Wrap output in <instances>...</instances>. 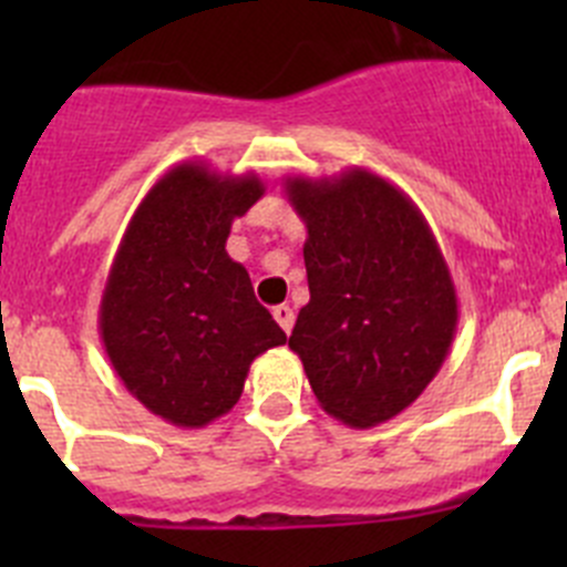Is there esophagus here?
Wrapping results in <instances>:
<instances>
[{
	"label": "esophagus",
	"mask_w": 567,
	"mask_h": 567,
	"mask_svg": "<svg viewBox=\"0 0 567 567\" xmlns=\"http://www.w3.org/2000/svg\"><path fill=\"white\" fill-rule=\"evenodd\" d=\"M271 312H274V320H277V323L282 326L285 334H290V329H293V320H296L293 310H290L288 305H279V307H274Z\"/></svg>",
	"instance_id": "esophagus-1"
}]
</instances>
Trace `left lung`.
I'll list each match as a JSON object with an SVG mask.
<instances>
[{"label": "left lung", "instance_id": "obj_1", "mask_svg": "<svg viewBox=\"0 0 567 567\" xmlns=\"http://www.w3.org/2000/svg\"><path fill=\"white\" fill-rule=\"evenodd\" d=\"M307 227L310 301L288 346L320 409L375 427L436 379L458 329V293L422 210L386 177L351 167L285 177Z\"/></svg>", "mask_w": 567, "mask_h": 567}]
</instances>
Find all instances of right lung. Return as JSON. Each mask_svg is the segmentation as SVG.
Wrapping results in <instances>:
<instances>
[{
	"instance_id": "right-lung-1",
	"label": "right lung",
	"mask_w": 567,
	"mask_h": 567,
	"mask_svg": "<svg viewBox=\"0 0 567 567\" xmlns=\"http://www.w3.org/2000/svg\"><path fill=\"white\" fill-rule=\"evenodd\" d=\"M266 186L181 162L142 197L101 296L99 331L123 386L175 427H205L238 403L249 364L288 342L227 255L230 227Z\"/></svg>"
}]
</instances>
